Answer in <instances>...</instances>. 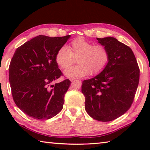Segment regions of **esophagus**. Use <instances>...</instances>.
I'll return each mask as SVG.
<instances>
[{
	"mask_svg": "<svg viewBox=\"0 0 150 150\" xmlns=\"http://www.w3.org/2000/svg\"><path fill=\"white\" fill-rule=\"evenodd\" d=\"M71 82H73V81H74V80H73V79H71Z\"/></svg>",
	"mask_w": 150,
	"mask_h": 150,
	"instance_id": "34e87169",
	"label": "esophagus"
}]
</instances>
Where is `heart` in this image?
Returning a JSON list of instances; mask_svg holds the SVG:
<instances>
[{
	"label": "heart",
	"instance_id": "b5f03b06",
	"mask_svg": "<svg viewBox=\"0 0 150 150\" xmlns=\"http://www.w3.org/2000/svg\"><path fill=\"white\" fill-rule=\"evenodd\" d=\"M77 57L78 65L64 71L65 77L80 78L91 73L97 75L103 71L109 62V52L103 45H94L83 38L73 40L67 45L57 51L55 62L62 69H66L72 64V57Z\"/></svg>",
	"mask_w": 150,
	"mask_h": 150
}]
</instances>
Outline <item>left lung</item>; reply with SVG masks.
Masks as SVG:
<instances>
[{"label":"left lung","instance_id":"1","mask_svg":"<svg viewBox=\"0 0 150 150\" xmlns=\"http://www.w3.org/2000/svg\"><path fill=\"white\" fill-rule=\"evenodd\" d=\"M109 52V62L102 72L83 81L85 110L91 117L109 122L130 108L138 88L139 69L132 50L113 37L96 38Z\"/></svg>","mask_w":150,"mask_h":150}]
</instances>
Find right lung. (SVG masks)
<instances>
[{
    "mask_svg": "<svg viewBox=\"0 0 150 150\" xmlns=\"http://www.w3.org/2000/svg\"><path fill=\"white\" fill-rule=\"evenodd\" d=\"M70 37L40 35L15 51L9 67L12 97L18 107L30 117L48 120L62 110L71 81L52 83L62 75L55 55Z\"/></svg>",
    "mask_w": 150,
    "mask_h": 150,
    "instance_id": "1",
    "label": "right lung"
}]
</instances>
